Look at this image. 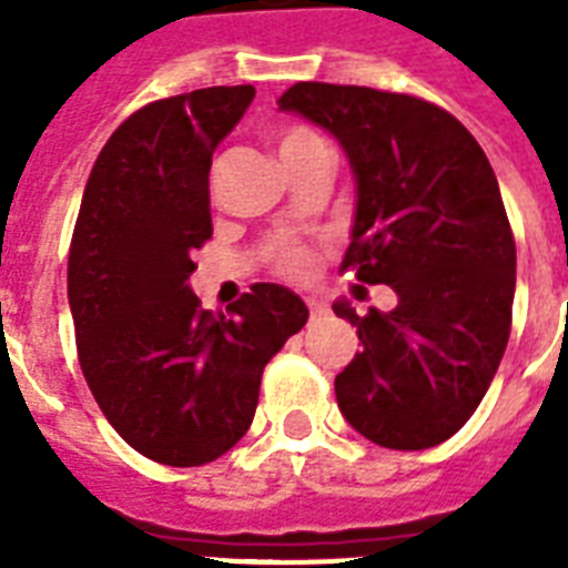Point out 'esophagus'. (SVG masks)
I'll return each mask as SVG.
<instances>
[{
	"mask_svg": "<svg viewBox=\"0 0 568 568\" xmlns=\"http://www.w3.org/2000/svg\"><path fill=\"white\" fill-rule=\"evenodd\" d=\"M306 306H310V315L312 318H324L329 312V306L324 301H318V297H306Z\"/></svg>",
	"mask_w": 568,
	"mask_h": 568,
	"instance_id": "34e87169",
	"label": "esophagus"
}]
</instances>
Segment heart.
Masks as SVG:
<instances>
[{"label": "heart", "mask_w": 568, "mask_h": 568, "mask_svg": "<svg viewBox=\"0 0 568 568\" xmlns=\"http://www.w3.org/2000/svg\"><path fill=\"white\" fill-rule=\"evenodd\" d=\"M315 141H321L315 132H310V129H303V126H292V129H283V132L276 135V150H280V159L285 162L288 155H294L297 150H303V146L315 144ZM276 265L283 267L285 274H294V276L306 274L312 265L310 250L303 247V244H283V247L276 250Z\"/></svg>", "instance_id": "b5f03b06"}]
</instances>
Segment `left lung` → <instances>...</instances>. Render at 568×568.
I'll use <instances>...</instances> for the list:
<instances>
[{
  "label": "left lung",
  "mask_w": 568,
  "mask_h": 568,
  "mask_svg": "<svg viewBox=\"0 0 568 568\" xmlns=\"http://www.w3.org/2000/svg\"><path fill=\"white\" fill-rule=\"evenodd\" d=\"M327 129L356 182L342 271L397 294L356 315L363 351L336 377L347 424L374 445L433 448L484 400L510 338L516 241L493 164L448 111L406 93L297 82L276 100Z\"/></svg>",
  "instance_id": "8db88e82"
}]
</instances>
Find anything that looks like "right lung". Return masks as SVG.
<instances>
[{
	"label": "right lung",
	"mask_w": 568,
	"mask_h": 568,
	"mask_svg": "<svg viewBox=\"0 0 568 568\" xmlns=\"http://www.w3.org/2000/svg\"><path fill=\"white\" fill-rule=\"evenodd\" d=\"M253 97V84L200 88L123 120L73 230L82 374L111 427L164 466H205L247 433L267 359L310 318L285 285L256 283L230 315L200 310L189 285L212 239V155Z\"/></svg>",
	"instance_id": "right-lung-1"
}]
</instances>
